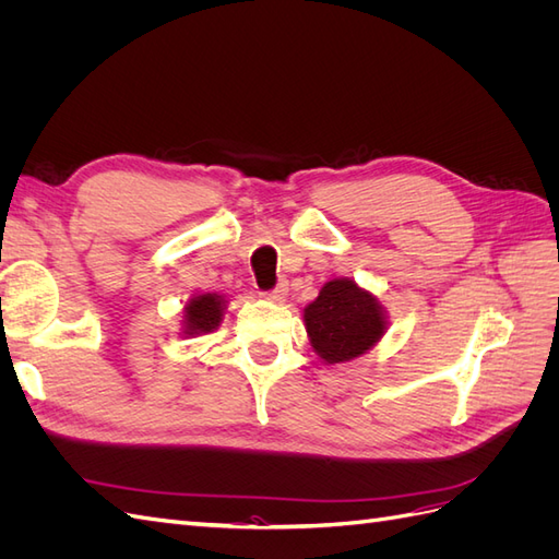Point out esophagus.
<instances>
[{
    "label": "esophagus",
    "instance_id": "obj_1",
    "mask_svg": "<svg viewBox=\"0 0 559 559\" xmlns=\"http://www.w3.org/2000/svg\"><path fill=\"white\" fill-rule=\"evenodd\" d=\"M286 296H289V284H286V282L277 284L273 292L265 294V298H267L270 302H284V300H286Z\"/></svg>",
    "mask_w": 559,
    "mask_h": 559
}]
</instances>
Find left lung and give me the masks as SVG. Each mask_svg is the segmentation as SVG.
Returning <instances> with one entry per match:
<instances>
[{
    "mask_svg": "<svg viewBox=\"0 0 559 559\" xmlns=\"http://www.w3.org/2000/svg\"><path fill=\"white\" fill-rule=\"evenodd\" d=\"M302 321L317 357L326 364H345L380 343L386 310L354 280L335 277L302 310Z\"/></svg>",
    "mask_w": 559,
    "mask_h": 559,
    "instance_id": "left-lung-1",
    "label": "left lung"
}]
</instances>
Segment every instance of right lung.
<instances>
[{"instance_id":"obj_1","label":"right lung","mask_w":559,"mask_h":559,"mask_svg":"<svg viewBox=\"0 0 559 559\" xmlns=\"http://www.w3.org/2000/svg\"><path fill=\"white\" fill-rule=\"evenodd\" d=\"M228 300L226 296L218 294H198L183 306V319H181V333L183 335H205L218 329L224 321Z\"/></svg>"}]
</instances>
